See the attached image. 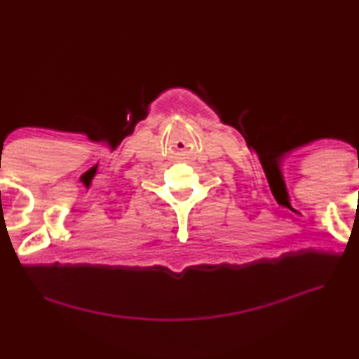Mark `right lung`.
<instances>
[{"label":"right lung","mask_w":359,"mask_h":359,"mask_svg":"<svg viewBox=\"0 0 359 359\" xmlns=\"http://www.w3.org/2000/svg\"><path fill=\"white\" fill-rule=\"evenodd\" d=\"M0 168H1V165H0Z\"/></svg>","instance_id":"obj_1"}]
</instances>
